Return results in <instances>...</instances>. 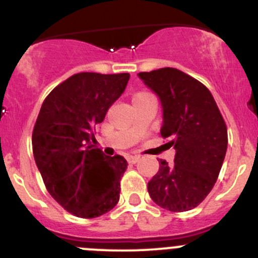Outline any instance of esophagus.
<instances>
[{
  "instance_id": "1",
  "label": "esophagus",
  "mask_w": 258,
  "mask_h": 258,
  "mask_svg": "<svg viewBox=\"0 0 258 258\" xmlns=\"http://www.w3.org/2000/svg\"><path fill=\"white\" fill-rule=\"evenodd\" d=\"M139 160H140V156H128L127 157V161H128L130 164H136Z\"/></svg>"
}]
</instances>
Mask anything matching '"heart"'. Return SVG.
<instances>
[{"instance_id":"b5f03b06","label":"heart","mask_w":258,"mask_h":258,"mask_svg":"<svg viewBox=\"0 0 258 258\" xmlns=\"http://www.w3.org/2000/svg\"><path fill=\"white\" fill-rule=\"evenodd\" d=\"M151 94L146 93V92H140V93H136L134 96V98H132V102H136V101H140V99H144L146 98V97H150Z\"/></svg>"}]
</instances>
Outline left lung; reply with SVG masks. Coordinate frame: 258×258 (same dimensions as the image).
I'll return each instance as SVG.
<instances>
[{"instance_id": "1", "label": "left lung", "mask_w": 258, "mask_h": 258, "mask_svg": "<svg viewBox=\"0 0 258 258\" xmlns=\"http://www.w3.org/2000/svg\"><path fill=\"white\" fill-rule=\"evenodd\" d=\"M159 97L161 136L174 146V165L160 160L147 184L152 201L170 212L198 207L213 189L226 156L227 126L204 84L175 68L139 73Z\"/></svg>"}]
</instances>
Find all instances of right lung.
Returning <instances> with one entry per match:
<instances>
[{"instance_id": "right-lung-1", "label": "right lung", "mask_w": 258, "mask_h": 258, "mask_svg": "<svg viewBox=\"0 0 258 258\" xmlns=\"http://www.w3.org/2000/svg\"><path fill=\"white\" fill-rule=\"evenodd\" d=\"M130 74L78 73L45 98L32 131L35 162L50 196L69 213L96 218L116 207L123 156L93 149L97 123L121 97Z\"/></svg>"}]
</instances>
